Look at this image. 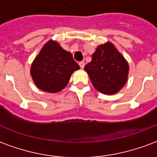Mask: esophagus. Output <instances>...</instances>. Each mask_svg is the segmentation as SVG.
<instances>
[{
    "label": "esophagus",
    "instance_id": "34e87169",
    "mask_svg": "<svg viewBox=\"0 0 157 157\" xmlns=\"http://www.w3.org/2000/svg\"><path fill=\"white\" fill-rule=\"evenodd\" d=\"M79 65H80V67L82 69L84 68V66H85V63L83 61H81V62H79Z\"/></svg>",
    "mask_w": 157,
    "mask_h": 157
}]
</instances>
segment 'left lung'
Returning <instances> with one entry per match:
<instances>
[{"label": "left lung", "instance_id": "left-lung-1", "mask_svg": "<svg viewBox=\"0 0 157 157\" xmlns=\"http://www.w3.org/2000/svg\"><path fill=\"white\" fill-rule=\"evenodd\" d=\"M92 85L104 94H114L124 86L128 65L111 43L98 47L92 61L86 65Z\"/></svg>", "mask_w": 157, "mask_h": 157}]
</instances>
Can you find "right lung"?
<instances>
[{"instance_id":"1","label":"right lung","mask_w":157,"mask_h":157,"mask_svg":"<svg viewBox=\"0 0 157 157\" xmlns=\"http://www.w3.org/2000/svg\"><path fill=\"white\" fill-rule=\"evenodd\" d=\"M80 66L70 52L49 40L31 66V75L42 91L55 93L65 88L73 72Z\"/></svg>"}]
</instances>
